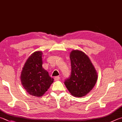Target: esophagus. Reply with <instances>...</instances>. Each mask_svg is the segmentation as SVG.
<instances>
[{
    "instance_id": "obj_1",
    "label": "esophagus",
    "mask_w": 122,
    "mask_h": 122,
    "mask_svg": "<svg viewBox=\"0 0 122 122\" xmlns=\"http://www.w3.org/2000/svg\"><path fill=\"white\" fill-rule=\"evenodd\" d=\"M60 79V77L59 76H56V77H54V80L55 81H58L59 79Z\"/></svg>"
}]
</instances>
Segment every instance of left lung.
<instances>
[{
	"mask_svg": "<svg viewBox=\"0 0 122 122\" xmlns=\"http://www.w3.org/2000/svg\"><path fill=\"white\" fill-rule=\"evenodd\" d=\"M70 59L71 72L65 84L70 94L76 97L86 96L96 85L98 75L94 66L85 53L72 50Z\"/></svg>",
	"mask_w": 122,
	"mask_h": 122,
	"instance_id": "obj_1",
	"label": "left lung"
}]
</instances>
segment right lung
<instances>
[{
  "label": "right lung",
  "instance_id": "right-lung-1",
  "mask_svg": "<svg viewBox=\"0 0 122 122\" xmlns=\"http://www.w3.org/2000/svg\"><path fill=\"white\" fill-rule=\"evenodd\" d=\"M42 52L36 51L26 61L21 74V83L31 96L41 97L54 81L48 72L42 67Z\"/></svg>",
  "mask_w": 122,
  "mask_h": 122
}]
</instances>
